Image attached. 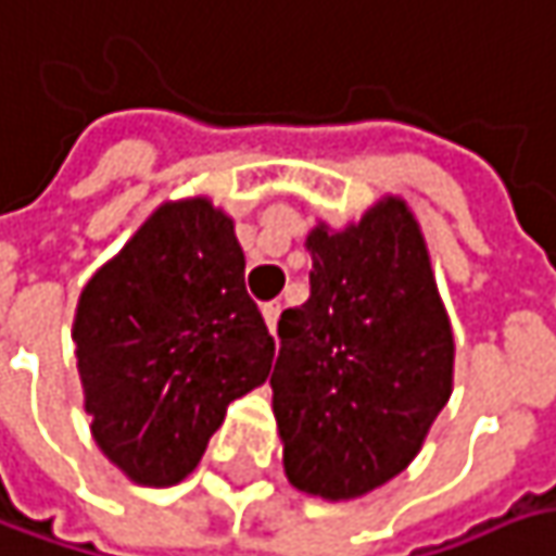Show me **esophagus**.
Returning a JSON list of instances; mask_svg holds the SVG:
<instances>
[{
    "label": "esophagus",
    "instance_id": "1",
    "mask_svg": "<svg viewBox=\"0 0 556 556\" xmlns=\"http://www.w3.org/2000/svg\"><path fill=\"white\" fill-rule=\"evenodd\" d=\"M264 320H267V327H270V333H277L279 302H267V305H264Z\"/></svg>",
    "mask_w": 556,
    "mask_h": 556
}]
</instances>
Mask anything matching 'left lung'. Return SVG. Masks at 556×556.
<instances>
[{"instance_id":"8db88e82","label":"left lung","mask_w":556,"mask_h":556,"mask_svg":"<svg viewBox=\"0 0 556 556\" xmlns=\"http://www.w3.org/2000/svg\"><path fill=\"white\" fill-rule=\"evenodd\" d=\"M308 302L279 314L270 375L286 478L349 501L400 475L450 400L453 330L415 216L396 198L317 226Z\"/></svg>"}]
</instances>
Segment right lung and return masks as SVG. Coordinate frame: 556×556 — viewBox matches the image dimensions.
Wrapping results in <instances>:
<instances>
[{"label": "right lung", "mask_w": 556, "mask_h": 556, "mask_svg": "<svg viewBox=\"0 0 556 556\" xmlns=\"http://www.w3.org/2000/svg\"><path fill=\"white\" fill-rule=\"evenodd\" d=\"M72 340L100 450L138 484L191 472L226 406L270 375L232 219L194 198L150 216L84 286Z\"/></svg>", "instance_id": "right-lung-1"}]
</instances>
